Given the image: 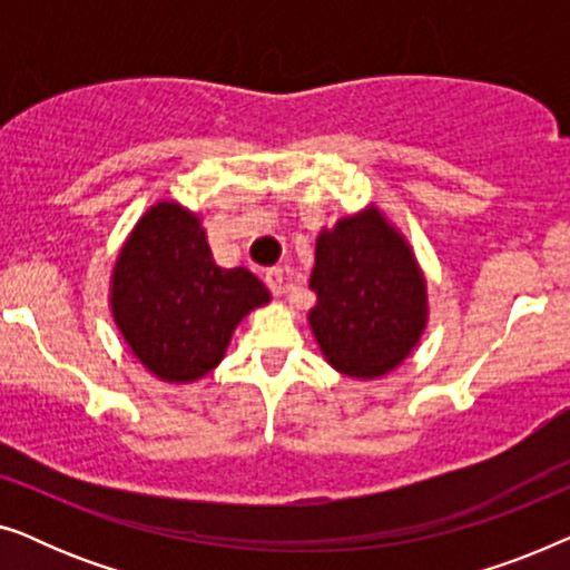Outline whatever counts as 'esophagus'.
<instances>
[{"mask_svg": "<svg viewBox=\"0 0 570 570\" xmlns=\"http://www.w3.org/2000/svg\"><path fill=\"white\" fill-rule=\"evenodd\" d=\"M264 283H267L272 293L279 295L285 291V269L283 267H269L267 272H264Z\"/></svg>", "mask_w": 570, "mask_h": 570, "instance_id": "obj_1", "label": "esophagus"}]
</instances>
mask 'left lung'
<instances>
[{
	"instance_id": "left-lung-1",
	"label": "left lung",
	"mask_w": 570,
	"mask_h": 570,
	"mask_svg": "<svg viewBox=\"0 0 570 570\" xmlns=\"http://www.w3.org/2000/svg\"><path fill=\"white\" fill-rule=\"evenodd\" d=\"M311 287L318 298L311 330L326 361L347 376H384L423 334V277L379 213L345 217L318 236Z\"/></svg>"
}]
</instances>
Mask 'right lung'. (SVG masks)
<instances>
[{
	"mask_svg": "<svg viewBox=\"0 0 570 570\" xmlns=\"http://www.w3.org/2000/svg\"><path fill=\"white\" fill-rule=\"evenodd\" d=\"M111 293L124 340L163 381L213 371L240 318L269 301L254 272L217 267L199 220L174 202H160L137 223Z\"/></svg>",
	"mask_w": 570,
	"mask_h": 570,
	"instance_id": "obj_1",
	"label": "right lung"
}]
</instances>
